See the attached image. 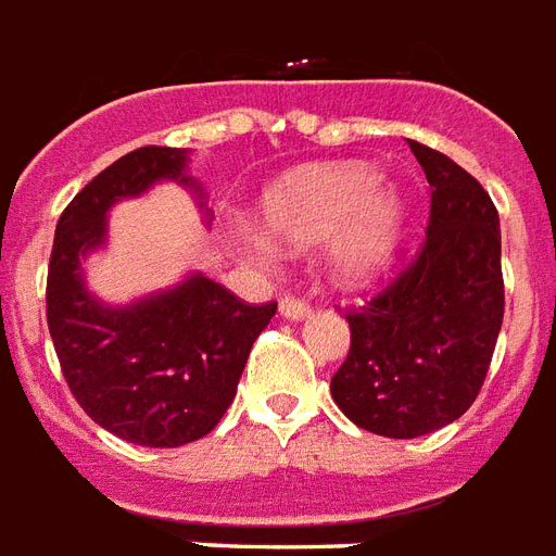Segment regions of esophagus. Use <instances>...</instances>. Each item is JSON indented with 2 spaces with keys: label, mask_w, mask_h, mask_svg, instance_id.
<instances>
[{
  "label": "esophagus",
  "mask_w": 556,
  "mask_h": 556,
  "mask_svg": "<svg viewBox=\"0 0 556 556\" xmlns=\"http://www.w3.org/2000/svg\"><path fill=\"white\" fill-rule=\"evenodd\" d=\"M278 311H281L283 317L290 319H302L311 314V305H307L305 299H299V295H283L281 305H278Z\"/></svg>",
  "instance_id": "34e87169"
}]
</instances>
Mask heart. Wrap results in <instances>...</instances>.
<instances>
[{
    "instance_id": "b5f03b06",
    "label": "heart",
    "mask_w": 556,
    "mask_h": 556,
    "mask_svg": "<svg viewBox=\"0 0 556 556\" xmlns=\"http://www.w3.org/2000/svg\"><path fill=\"white\" fill-rule=\"evenodd\" d=\"M273 233L290 245L334 242L343 281H370L396 257L406 206L367 165H334L293 174L263 201Z\"/></svg>"
}]
</instances>
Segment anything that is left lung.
<instances>
[{
    "mask_svg": "<svg viewBox=\"0 0 556 556\" xmlns=\"http://www.w3.org/2000/svg\"><path fill=\"white\" fill-rule=\"evenodd\" d=\"M429 184L427 237L394 278L346 307L350 352L331 396L355 427L417 439L480 394L504 323L501 222L477 177L408 139Z\"/></svg>",
    "mask_w": 556,
    "mask_h": 556,
    "instance_id": "1",
    "label": "left lung"
}]
</instances>
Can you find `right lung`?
Segmentation results:
<instances>
[{
  "mask_svg": "<svg viewBox=\"0 0 556 556\" xmlns=\"http://www.w3.org/2000/svg\"><path fill=\"white\" fill-rule=\"evenodd\" d=\"M184 168L186 150L160 144L112 162L64 206L47 273V326L64 382L94 424L141 447L204 439L278 311V302L249 305L204 275L117 311L88 295L79 257L103 242L109 206L162 177L186 184Z\"/></svg>",
  "mask_w": 556,
  "mask_h": 556,
  "instance_id": "right-lung-1",
  "label": "right lung"
}]
</instances>
